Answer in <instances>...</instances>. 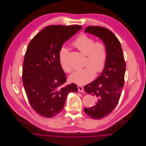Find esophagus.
<instances>
[{
    "mask_svg": "<svg viewBox=\"0 0 146 146\" xmlns=\"http://www.w3.org/2000/svg\"><path fill=\"white\" fill-rule=\"evenodd\" d=\"M78 89L79 92H83V87L80 85H78Z\"/></svg>",
    "mask_w": 146,
    "mask_h": 146,
    "instance_id": "esophagus-1",
    "label": "esophagus"
}]
</instances>
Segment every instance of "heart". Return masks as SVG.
<instances>
[{
	"instance_id": "1",
	"label": "heart",
	"mask_w": 146,
	"mask_h": 146,
	"mask_svg": "<svg viewBox=\"0 0 146 146\" xmlns=\"http://www.w3.org/2000/svg\"><path fill=\"white\" fill-rule=\"evenodd\" d=\"M72 45L86 55V67L72 73L70 79L73 83L83 85L92 80L96 72L100 73L105 69L108 59L106 46L104 42H96L94 38L86 35L78 36L73 41ZM68 49L62 46L59 52V60L62 69L70 73L72 69L68 61Z\"/></svg>"
}]
</instances>
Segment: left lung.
Here are the masks:
<instances>
[{"label":"left lung","mask_w":146,"mask_h":146,"mask_svg":"<svg viewBox=\"0 0 146 146\" xmlns=\"http://www.w3.org/2000/svg\"><path fill=\"white\" fill-rule=\"evenodd\" d=\"M85 32L100 37L106 46L108 59L101 75L84 86V91L95 96L96 105L84 108L93 119H100L110 114L117 106L124 84L125 62L121 44L112 32L102 26H88Z\"/></svg>","instance_id":"1"}]
</instances>
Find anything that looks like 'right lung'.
Masks as SVG:
<instances>
[{
  "label": "right lung",
  "mask_w": 146,
  "mask_h": 146,
  "mask_svg": "<svg viewBox=\"0 0 146 146\" xmlns=\"http://www.w3.org/2000/svg\"><path fill=\"white\" fill-rule=\"evenodd\" d=\"M82 28L78 25L48 26L28 45L23 63V84L29 104L43 117H54L63 110L68 94L78 92L74 83L63 86L67 78L59 52L64 42Z\"/></svg>",
  "instance_id": "1"
}]
</instances>
